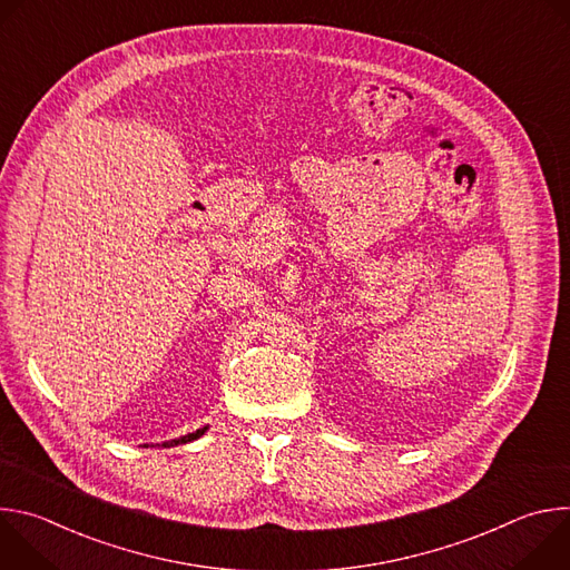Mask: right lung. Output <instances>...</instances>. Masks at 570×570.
<instances>
[{"label":"right lung","instance_id":"right-lung-1","mask_svg":"<svg viewBox=\"0 0 570 570\" xmlns=\"http://www.w3.org/2000/svg\"><path fill=\"white\" fill-rule=\"evenodd\" d=\"M207 429H209V426H203V429H198L196 433H189V435L176 438V440H171V442H161V446H178V444H187V442H194V440L203 438V435L207 433ZM144 446H148V444H144Z\"/></svg>","mask_w":570,"mask_h":570}]
</instances>
